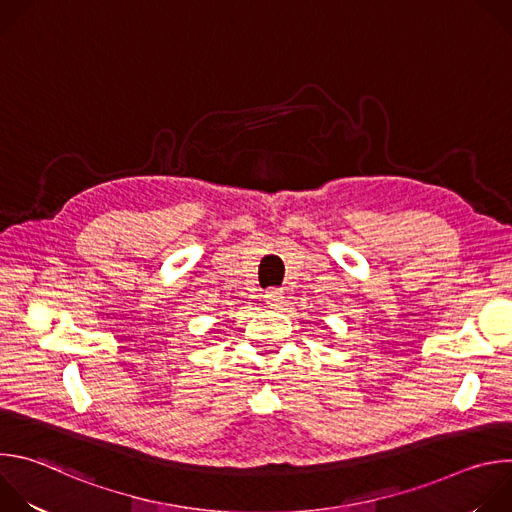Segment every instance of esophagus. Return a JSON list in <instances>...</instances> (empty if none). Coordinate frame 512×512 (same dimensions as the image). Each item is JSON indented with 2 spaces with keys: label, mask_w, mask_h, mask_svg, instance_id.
I'll list each match as a JSON object with an SVG mask.
<instances>
[{
  "label": "esophagus",
  "mask_w": 512,
  "mask_h": 512,
  "mask_svg": "<svg viewBox=\"0 0 512 512\" xmlns=\"http://www.w3.org/2000/svg\"><path fill=\"white\" fill-rule=\"evenodd\" d=\"M263 298L269 308H277L279 304H283V291L279 287H269L263 294Z\"/></svg>",
  "instance_id": "obj_1"
}]
</instances>
